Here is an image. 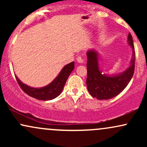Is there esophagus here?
Listing matches in <instances>:
<instances>
[{
  "instance_id": "1",
  "label": "esophagus",
  "mask_w": 147,
  "mask_h": 147,
  "mask_svg": "<svg viewBox=\"0 0 147 147\" xmlns=\"http://www.w3.org/2000/svg\"><path fill=\"white\" fill-rule=\"evenodd\" d=\"M77 62H78V63H84L83 59H82V57L81 56H79L78 57H77Z\"/></svg>"
}]
</instances>
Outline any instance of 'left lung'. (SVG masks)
Here are the masks:
<instances>
[{
    "instance_id": "8db88e82",
    "label": "left lung",
    "mask_w": 147,
    "mask_h": 147,
    "mask_svg": "<svg viewBox=\"0 0 147 147\" xmlns=\"http://www.w3.org/2000/svg\"><path fill=\"white\" fill-rule=\"evenodd\" d=\"M128 43L132 48V59L130 66L122 73L107 75L101 71L99 66L98 52L90 50L87 52V88L92 97L99 100L116 97L124 90L133 77L135 70L136 52L132 36L129 34Z\"/></svg>"
}]
</instances>
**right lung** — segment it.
Segmentation results:
<instances>
[{
  "label": "right lung",
  "instance_id": "right-lung-1",
  "mask_svg": "<svg viewBox=\"0 0 147 147\" xmlns=\"http://www.w3.org/2000/svg\"><path fill=\"white\" fill-rule=\"evenodd\" d=\"M74 68H75V62L74 61L65 65L61 70V71L59 72L58 76L52 81L51 83L45 86V87L40 88H32L26 84L22 83L21 80H19V79L16 76V79L22 90L30 97H32L34 98L39 99V100H51V99L58 97L62 92L64 85H65L69 75L74 70Z\"/></svg>",
  "mask_w": 147,
  "mask_h": 147
}]
</instances>
